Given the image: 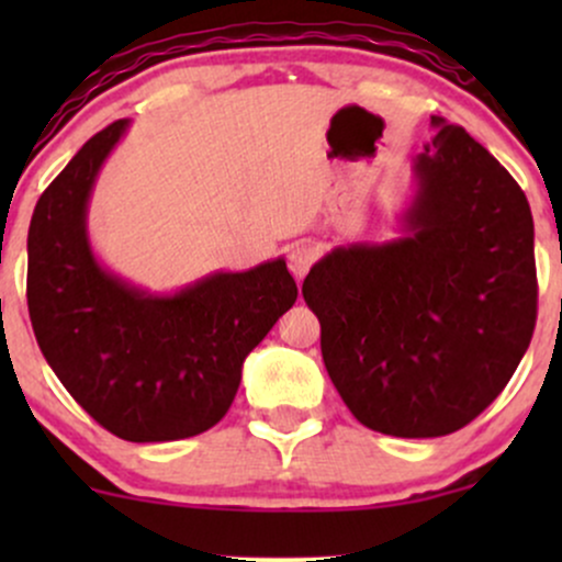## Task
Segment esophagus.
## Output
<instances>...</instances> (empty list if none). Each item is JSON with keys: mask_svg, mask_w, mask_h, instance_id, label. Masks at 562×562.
Listing matches in <instances>:
<instances>
[{"mask_svg": "<svg viewBox=\"0 0 562 562\" xmlns=\"http://www.w3.org/2000/svg\"><path fill=\"white\" fill-rule=\"evenodd\" d=\"M317 256H319V248L314 243L301 240V243L290 245L288 267H290V272H293L295 280H303V277H306L308 269H312V263L317 261Z\"/></svg>", "mask_w": 562, "mask_h": 562, "instance_id": "obj_1", "label": "esophagus"}]
</instances>
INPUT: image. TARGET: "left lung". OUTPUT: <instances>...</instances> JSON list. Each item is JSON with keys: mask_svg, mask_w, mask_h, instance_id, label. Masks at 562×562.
Segmentation results:
<instances>
[{"mask_svg": "<svg viewBox=\"0 0 562 562\" xmlns=\"http://www.w3.org/2000/svg\"><path fill=\"white\" fill-rule=\"evenodd\" d=\"M396 240L333 248L303 280L322 359L351 415L398 438L465 428L537 325L533 218L518 182L434 115Z\"/></svg>", "mask_w": 562, "mask_h": 562, "instance_id": "8db88e82", "label": "left lung"}]
</instances>
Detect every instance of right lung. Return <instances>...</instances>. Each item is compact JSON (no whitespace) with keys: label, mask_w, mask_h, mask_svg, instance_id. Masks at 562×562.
Here are the masks:
<instances>
[{"label":"right lung","mask_w":562,"mask_h":562,"mask_svg":"<svg viewBox=\"0 0 562 562\" xmlns=\"http://www.w3.org/2000/svg\"><path fill=\"white\" fill-rule=\"evenodd\" d=\"M97 132L42 192L29 227V314L44 359L113 436L179 441L227 415L243 362L299 299L285 259L214 272L177 293H147L97 261L92 187L124 137Z\"/></svg>","instance_id":"add662e5"}]
</instances>
